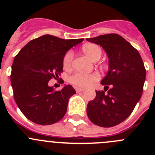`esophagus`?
<instances>
[{
	"label": "esophagus",
	"mask_w": 155,
	"mask_h": 155,
	"mask_svg": "<svg viewBox=\"0 0 155 155\" xmlns=\"http://www.w3.org/2000/svg\"><path fill=\"white\" fill-rule=\"evenodd\" d=\"M76 92H77V93H80V92L85 91V89L80 88V87H76Z\"/></svg>",
	"instance_id": "obj_1"
}]
</instances>
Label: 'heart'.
Returning a JSON list of instances; mask_svg holds the SVG:
<instances>
[{
    "mask_svg": "<svg viewBox=\"0 0 155 155\" xmlns=\"http://www.w3.org/2000/svg\"><path fill=\"white\" fill-rule=\"evenodd\" d=\"M84 53L92 59L93 61L96 59H99L101 58L102 51L100 46L97 45L90 43L86 44L82 47ZM73 58V51H68L65 54L63 59V66L64 68L68 69L71 66L72 61ZM99 79V75L97 73H74L70 77V83L76 85V86L87 87L91 86L94 82H97Z\"/></svg>",
    "mask_w": 155,
    "mask_h": 155,
    "instance_id": "1",
    "label": "heart"
}]
</instances>
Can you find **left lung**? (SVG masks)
Listing matches in <instances>:
<instances>
[{"mask_svg": "<svg viewBox=\"0 0 155 155\" xmlns=\"http://www.w3.org/2000/svg\"><path fill=\"white\" fill-rule=\"evenodd\" d=\"M86 40L102 46L109 58V71L101 81L105 91H97L96 97L87 104V115L96 125L111 127L127 118L141 98L145 80L144 64L139 51L119 34Z\"/></svg>", "mask_w": 155, "mask_h": 155, "instance_id": "obj_1", "label": "left lung"}]
</instances>
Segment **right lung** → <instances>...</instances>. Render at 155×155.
<instances>
[{
  "instance_id": "add662e5",
  "label": "right lung",
  "mask_w": 155,
  "mask_h": 155,
  "mask_svg": "<svg viewBox=\"0 0 155 155\" xmlns=\"http://www.w3.org/2000/svg\"><path fill=\"white\" fill-rule=\"evenodd\" d=\"M83 40L46 34L31 40L15 55L10 75L14 100L30 121L48 125L64 116L69 98L76 91L70 85L55 91L48 83L63 72L67 51Z\"/></svg>"
}]
</instances>
